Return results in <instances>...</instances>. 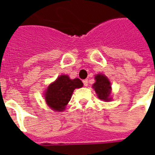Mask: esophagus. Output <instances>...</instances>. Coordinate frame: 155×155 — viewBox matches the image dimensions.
<instances>
[{"instance_id": "34e87169", "label": "esophagus", "mask_w": 155, "mask_h": 155, "mask_svg": "<svg viewBox=\"0 0 155 155\" xmlns=\"http://www.w3.org/2000/svg\"><path fill=\"white\" fill-rule=\"evenodd\" d=\"M83 83H84V85L85 87H87V85H88V81H87V80H83Z\"/></svg>"}]
</instances>
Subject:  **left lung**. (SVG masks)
Instances as JSON below:
<instances>
[{
	"label": "left lung",
	"instance_id": "8db88e82",
	"mask_svg": "<svg viewBox=\"0 0 155 155\" xmlns=\"http://www.w3.org/2000/svg\"><path fill=\"white\" fill-rule=\"evenodd\" d=\"M96 83L93 84V88L97 92V96L103 101H110L109 95L111 92L110 81L106 76L101 74L96 75Z\"/></svg>",
	"mask_w": 155,
	"mask_h": 155
}]
</instances>
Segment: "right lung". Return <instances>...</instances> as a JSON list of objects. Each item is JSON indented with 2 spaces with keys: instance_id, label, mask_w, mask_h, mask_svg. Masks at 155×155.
Instances as JSON below:
<instances>
[{
  "instance_id": "right-lung-1",
  "label": "right lung",
  "mask_w": 155,
  "mask_h": 155,
  "mask_svg": "<svg viewBox=\"0 0 155 155\" xmlns=\"http://www.w3.org/2000/svg\"><path fill=\"white\" fill-rule=\"evenodd\" d=\"M83 87L80 79L71 80L68 75H60L47 87L45 93V100L48 105L55 111L64 110L66 105L70 101L73 91Z\"/></svg>"
}]
</instances>
